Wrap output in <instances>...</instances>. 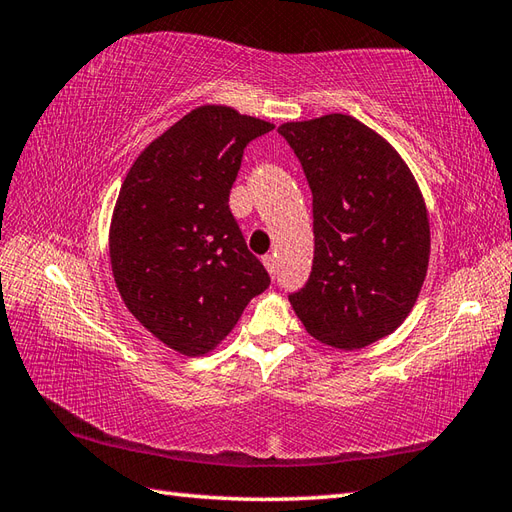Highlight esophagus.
I'll use <instances>...</instances> for the list:
<instances>
[{
	"mask_svg": "<svg viewBox=\"0 0 512 512\" xmlns=\"http://www.w3.org/2000/svg\"><path fill=\"white\" fill-rule=\"evenodd\" d=\"M262 262H264V266L268 268V273L275 277V275H277V259H275V255H264Z\"/></svg>",
	"mask_w": 512,
	"mask_h": 512,
	"instance_id": "1",
	"label": "esophagus"
}]
</instances>
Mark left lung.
<instances>
[{"label":"left lung","instance_id":"obj_1","mask_svg":"<svg viewBox=\"0 0 512 512\" xmlns=\"http://www.w3.org/2000/svg\"><path fill=\"white\" fill-rule=\"evenodd\" d=\"M277 132L312 191V270L288 299L314 339L358 350L394 332L418 299L431 242L420 189L396 151L352 116Z\"/></svg>","mask_w":512,"mask_h":512}]
</instances>
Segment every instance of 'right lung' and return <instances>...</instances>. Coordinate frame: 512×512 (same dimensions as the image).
<instances>
[{"mask_svg": "<svg viewBox=\"0 0 512 512\" xmlns=\"http://www.w3.org/2000/svg\"><path fill=\"white\" fill-rule=\"evenodd\" d=\"M270 129L231 107H198L136 158L118 193V292L151 334L187 356L213 350L270 286L228 206L246 145Z\"/></svg>", "mask_w": 512, "mask_h": 512, "instance_id": "add662e5", "label": "right lung"}]
</instances>
